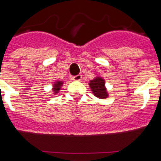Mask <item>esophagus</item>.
<instances>
[{
	"label": "esophagus",
	"instance_id": "34e87169",
	"mask_svg": "<svg viewBox=\"0 0 161 161\" xmlns=\"http://www.w3.org/2000/svg\"><path fill=\"white\" fill-rule=\"evenodd\" d=\"M81 79H82V75H80V74H79V75H76V76H72V80H76V81L81 80Z\"/></svg>",
	"mask_w": 161,
	"mask_h": 161
}]
</instances>
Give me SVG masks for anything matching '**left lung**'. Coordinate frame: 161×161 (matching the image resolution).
<instances>
[{
    "mask_svg": "<svg viewBox=\"0 0 161 161\" xmlns=\"http://www.w3.org/2000/svg\"><path fill=\"white\" fill-rule=\"evenodd\" d=\"M89 85L92 93L97 97L100 98V99H105L109 97L106 87V81L101 76H96L94 79L90 80Z\"/></svg>",
    "mask_w": 161,
    "mask_h": 161,
    "instance_id": "8db88e82",
    "label": "left lung"
}]
</instances>
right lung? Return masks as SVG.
<instances>
[{
	"instance_id": "1",
	"label": "right lung",
	"mask_w": 161,
	"mask_h": 161,
	"mask_svg": "<svg viewBox=\"0 0 161 161\" xmlns=\"http://www.w3.org/2000/svg\"><path fill=\"white\" fill-rule=\"evenodd\" d=\"M64 82L61 81V80H56L55 82H54L53 88H52V91H53L54 94H57L59 93V91L61 89V87L63 86Z\"/></svg>"
}]
</instances>
